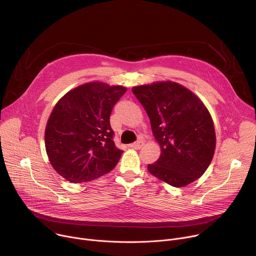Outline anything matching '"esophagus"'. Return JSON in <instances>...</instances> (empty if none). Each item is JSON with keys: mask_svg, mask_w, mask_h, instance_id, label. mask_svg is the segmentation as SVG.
Here are the masks:
<instances>
[{"mask_svg": "<svg viewBox=\"0 0 256 256\" xmlns=\"http://www.w3.org/2000/svg\"><path fill=\"white\" fill-rule=\"evenodd\" d=\"M142 146H144V142L142 140H138V142L130 144V148L136 149V150H140L142 147Z\"/></svg>", "mask_w": 256, "mask_h": 256, "instance_id": "1", "label": "esophagus"}]
</instances>
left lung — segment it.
I'll return each mask as SVG.
<instances>
[{
    "instance_id": "left-lung-1",
    "label": "left lung",
    "mask_w": 256,
    "mask_h": 256,
    "mask_svg": "<svg viewBox=\"0 0 256 256\" xmlns=\"http://www.w3.org/2000/svg\"><path fill=\"white\" fill-rule=\"evenodd\" d=\"M147 112L161 155L148 170L174 188L200 178L210 164L216 134L212 116L192 91L175 82L132 89Z\"/></svg>"
}]
</instances>
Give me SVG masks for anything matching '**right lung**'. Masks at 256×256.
<instances>
[{
    "instance_id": "right-lung-1",
    "label": "right lung",
    "mask_w": 256,
    "mask_h": 256,
    "mask_svg": "<svg viewBox=\"0 0 256 256\" xmlns=\"http://www.w3.org/2000/svg\"><path fill=\"white\" fill-rule=\"evenodd\" d=\"M126 92L122 86L92 82L68 91L56 104L44 142L52 166L64 179L80 184L116 166L124 151L116 147L109 118Z\"/></svg>"
}]
</instances>
